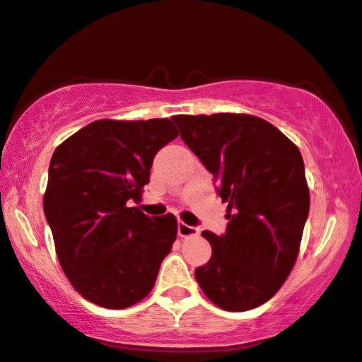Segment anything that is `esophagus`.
Instances as JSON below:
<instances>
[{
  "mask_svg": "<svg viewBox=\"0 0 362 362\" xmlns=\"http://www.w3.org/2000/svg\"><path fill=\"white\" fill-rule=\"evenodd\" d=\"M177 230H178V235H180V237H194V235L199 234V230H197L195 227L187 226V223H184V222H178Z\"/></svg>",
  "mask_w": 362,
  "mask_h": 362,
  "instance_id": "34e87169",
  "label": "esophagus"
}]
</instances>
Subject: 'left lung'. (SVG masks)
<instances>
[{"instance_id":"obj_1","label":"left lung","mask_w":362,"mask_h":362,"mask_svg":"<svg viewBox=\"0 0 362 362\" xmlns=\"http://www.w3.org/2000/svg\"><path fill=\"white\" fill-rule=\"evenodd\" d=\"M172 120L227 204L226 234L202 232L212 259L197 269V282L221 309L259 308L281 289L299 254L310 199L303 155L272 123L247 113Z\"/></svg>"}]
</instances>
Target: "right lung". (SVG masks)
Instances as JSON below:
<instances>
[{
    "label": "right lung",
    "mask_w": 362,
    "mask_h": 362,
    "mask_svg": "<svg viewBox=\"0 0 362 362\" xmlns=\"http://www.w3.org/2000/svg\"><path fill=\"white\" fill-rule=\"evenodd\" d=\"M168 118L97 120L53 152L43 210L59 265L80 296L125 309L153 289L177 239V218L148 217L140 202L155 153L177 139Z\"/></svg>",
    "instance_id": "1"
}]
</instances>
